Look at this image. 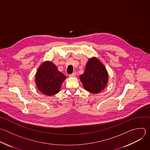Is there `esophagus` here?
I'll use <instances>...</instances> for the list:
<instances>
[{"instance_id":"obj_1","label":"esophagus","mask_w":150,"mask_h":150,"mask_svg":"<svg viewBox=\"0 0 150 150\" xmlns=\"http://www.w3.org/2000/svg\"><path fill=\"white\" fill-rule=\"evenodd\" d=\"M76 73H73L72 74H70V75H69V76H70V77H75V76H76Z\"/></svg>"}]
</instances>
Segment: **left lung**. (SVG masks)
Returning <instances> with one entry per match:
<instances>
[{
    "label": "left lung",
    "mask_w": 150,
    "mask_h": 150,
    "mask_svg": "<svg viewBox=\"0 0 150 150\" xmlns=\"http://www.w3.org/2000/svg\"><path fill=\"white\" fill-rule=\"evenodd\" d=\"M108 76L104 66L97 59L93 57L88 60L85 71L80 78L87 91L97 94L106 86Z\"/></svg>",
    "instance_id": "left-lung-1"
}]
</instances>
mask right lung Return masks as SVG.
I'll return each instance as SVG.
<instances>
[{"label":"right lung","instance_id":"1","mask_svg":"<svg viewBox=\"0 0 150 150\" xmlns=\"http://www.w3.org/2000/svg\"><path fill=\"white\" fill-rule=\"evenodd\" d=\"M66 77L59 71L56 66L50 62L43 63L36 74V83L38 89L47 96L57 94Z\"/></svg>","mask_w":150,"mask_h":150}]
</instances>
